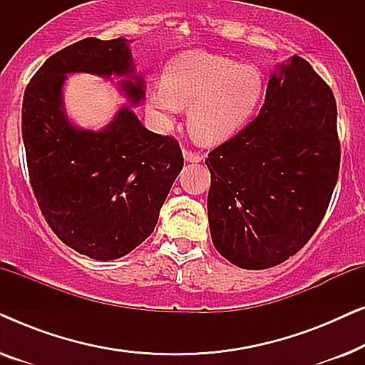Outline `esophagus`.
<instances>
[{"instance_id":"34e87169","label":"esophagus","mask_w":365,"mask_h":365,"mask_svg":"<svg viewBox=\"0 0 365 365\" xmlns=\"http://www.w3.org/2000/svg\"><path fill=\"white\" fill-rule=\"evenodd\" d=\"M182 154H184V159H186L187 163H199V161H201V159H202L201 154L189 151V149H184Z\"/></svg>"}]
</instances>
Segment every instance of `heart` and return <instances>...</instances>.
I'll return each mask as SVG.
<instances>
[{
	"mask_svg": "<svg viewBox=\"0 0 365 365\" xmlns=\"http://www.w3.org/2000/svg\"><path fill=\"white\" fill-rule=\"evenodd\" d=\"M266 83L251 64L207 51H186L164 68L163 83L149 91L151 111L169 119L191 106L187 126L197 143L217 144L237 133L257 111Z\"/></svg>",
	"mask_w": 365,
	"mask_h": 365,
	"instance_id": "1",
	"label": "heart"
}]
</instances>
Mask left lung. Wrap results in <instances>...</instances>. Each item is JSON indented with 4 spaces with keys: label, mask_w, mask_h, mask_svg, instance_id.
Listing matches in <instances>:
<instances>
[{
    "label": "left lung",
    "mask_w": 365,
    "mask_h": 365,
    "mask_svg": "<svg viewBox=\"0 0 365 365\" xmlns=\"http://www.w3.org/2000/svg\"><path fill=\"white\" fill-rule=\"evenodd\" d=\"M336 123V98L311 64H277L257 118L206 159L209 229L229 262L261 271L306 246L337 182Z\"/></svg>",
    "instance_id": "1"
}]
</instances>
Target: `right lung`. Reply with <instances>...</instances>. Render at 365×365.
I'll use <instances>...</instances> for the list:
<instances>
[{
    "label": "right lung",
    "mask_w": 365,
    "mask_h": 365,
    "mask_svg": "<svg viewBox=\"0 0 365 365\" xmlns=\"http://www.w3.org/2000/svg\"><path fill=\"white\" fill-rule=\"evenodd\" d=\"M73 72L124 77L130 104L99 132L74 127L62 101ZM144 94L126 38L69 44L24 89L21 131L38 206L66 246L96 261L126 256L151 236L182 169L176 139L149 131L131 109Z\"/></svg>",
    "instance_id": "right-lung-1"
}]
</instances>
